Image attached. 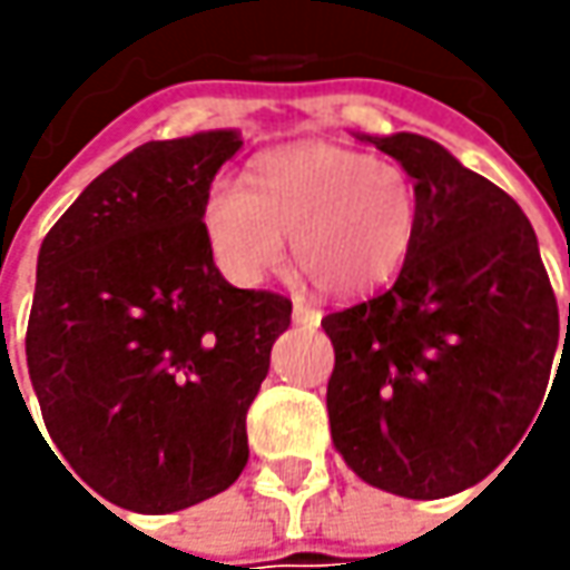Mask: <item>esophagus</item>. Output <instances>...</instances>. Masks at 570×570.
I'll list each match as a JSON object with an SVG mask.
<instances>
[{
	"label": "esophagus",
	"mask_w": 570,
	"mask_h": 570,
	"mask_svg": "<svg viewBox=\"0 0 570 570\" xmlns=\"http://www.w3.org/2000/svg\"><path fill=\"white\" fill-rule=\"evenodd\" d=\"M292 317H295V323H301V326H320V314L314 304H307L304 297H295V307H292Z\"/></svg>",
	"instance_id": "esophagus-1"
}]
</instances>
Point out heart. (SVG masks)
Wrapping results in <instances>:
<instances>
[{"mask_svg": "<svg viewBox=\"0 0 570 570\" xmlns=\"http://www.w3.org/2000/svg\"><path fill=\"white\" fill-rule=\"evenodd\" d=\"M203 222L230 282H263L292 240L297 273L323 295L348 297L400 273L419 230V193L400 165L307 142L263 155L247 187L212 184Z\"/></svg>", "mask_w": 570, "mask_h": 570, "instance_id": "heart-1", "label": "heart"}]
</instances>
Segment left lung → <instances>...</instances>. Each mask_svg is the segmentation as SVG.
<instances>
[{
  "label": "left lung",
  "instance_id": "1",
  "mask_svg": "<svg viewBox=\"0 0 570 570\" xmlns=\"http://www.w3.org/2000/svg\"><path fill=\"white\" fill-rule=\"evenodd\" d=\"M362 139L412 177L419 230L390 288L323 317L336 348L330 431L367 485L448 498L537 428L552 396L559 304L537 230L504 189L425 136Z\"/></svg>",
  "mask_w": 570,
  "mask_h": 570
}]
</instances>
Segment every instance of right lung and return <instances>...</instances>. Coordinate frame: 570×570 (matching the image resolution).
Segmentation results:
<instances>
[{
    "label": "right lung",
    "mask_w": 570,
    "mask_h": 570,
    "mask_svg": "<svg viewBox=\"0 0 570 570\" xmlns=\"http://www.w3.org/2000/svg\"><path fill=\"white\" fill-rule=\"evenodd\" d=\"M240 145L234 129L139 145L40 244L33 393L56 460L122 511H184L250 456L247 409L292 301L234 288L212 259L203 208Z\"/></svg>",
    "instance_id": "right-lung-1"
}]
</instances>
